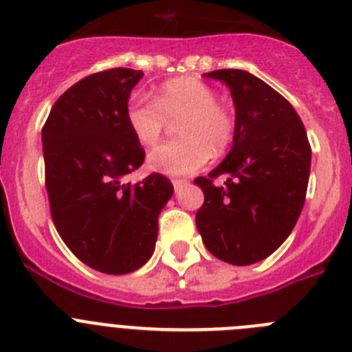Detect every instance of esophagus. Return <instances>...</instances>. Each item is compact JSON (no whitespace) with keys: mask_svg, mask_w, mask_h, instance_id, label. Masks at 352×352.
<instances>
[{"mask_svg":"<svg viewBox=\"0 0 352 352\" xmlns=\"http://www.w3.org/2000/svg\"><path fill=\"white\" fill-rule=\"evenodd\" d=\"M186 183H188V182H186V179H173L174 190H176V192H179V190H182V188H183V186L186 185Z\"/></svg>","mask_w":352,"mask_h":352,"instance_id":"1","label":"esophagus"}]
</instances>
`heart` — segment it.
<instances>
[{
	"label": "heart",
	"mask_w": 352,
	"mask_h": 352,
	"mask_svg": "<svg viewBox=\"0 0 352 352\" xmlns=\"http://www.w3.org/2000/svg\"><path fill=\"white\" fill-rule=\"evenodd\" d=\"M178 121L179 139L164 142L149 153V167L182 176L204 167L213 153H222L234 139L236 118L231 107L217 100L211 86L195 77L164 82L157 95H133L126 107V123L142 146L157 144L167 123Z\"/></svg>",
	"instance_id": "obj_1"
}]
</instances>
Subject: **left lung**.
Returning a JSON list of instances; mask_svg holds the SVG:
<instances>
[{
  "mask_svg": "<svg viewBox=\"0 0 352 352\" xmlns=\"http://www.w3.org/2000/svg\"><path fill=\"white\" fill-rule=\"evenodd\" d=\"M204 76L231 89L236 132L222 164L194 179L204 192L195 226L214 257L247 266L272 256L296 226L312 149L294 107L259 77L234 68ZM220 175L228 179L217 186Z\"/></svg>",
  "mask_w": 352,
  "mask_h": 352,
  "instance_id": "1",
  "label": "left lung"
}]
</instances>
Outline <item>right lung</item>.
Listing matches in <instances>:
<instances>
[{"label":"right lung","instance_id":"1","mask_svg":"<svg viewBox=\"0 0 352 352\" xmlns=\"http://www.w3.org/2000/svg\"><path fill=\"white\" fill-rule=\"evenodd\" d=\"M144 76L111 68L56 100L42 129L45 188L56 231L74 256L109 275L139 270L155 250L158 214L173 183L153 173L123 183L144 162L126 123L130 91Z\"/></svg>","mask_w":352,"mask_h":352}]
</instances>
